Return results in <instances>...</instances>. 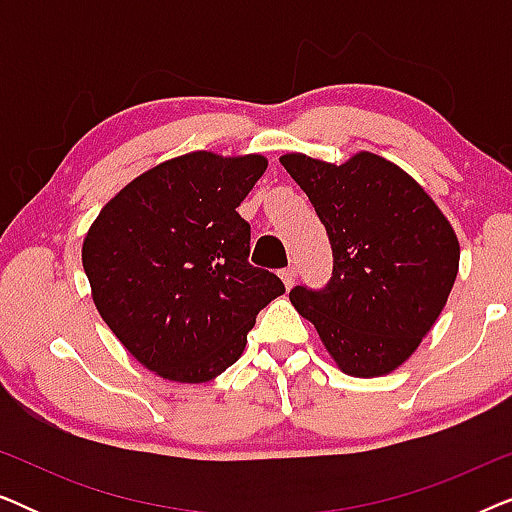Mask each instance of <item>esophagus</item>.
Masks as SVG:
<instances>
[{
  "mask_svg": "<svg viewBox=\"0 0 512 512\" xmlns=\"http://www.w3.org/2000/svg\"><path fill=\"white\" fill-rule=\"evenodd\" d=\"M279 277H282L286 289H291V286L296 284V268H284L282 272H279Z\"/></svg>",
  "mask_w": 512,
  "mask_h": 512,
  "instance_id": "esophagus-1",
  "label": "esophagus"
}]
</instances>
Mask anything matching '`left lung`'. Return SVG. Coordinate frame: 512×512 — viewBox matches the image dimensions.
Returning <instances> with one entry per match:
<instances>
[{
  "instance_id": "obj_1",
  "label": "left lung",
  "mask_w": 512,
  "mask_h": 512,
  "mask_svg": "<svg viewBox=\"0 0 512 512\" xmlns=\"http://www.w3.org/2000/svg\"><path fill=\"white\" fill-rule=\"evenodd\" d=\"M310 198L333 249L324 289L289 298L340 370L391 373L443 312L459 270L457 235L410 174L361 151L345 165L303 153L279 158Z\"/></svg>"
}]
</instances>
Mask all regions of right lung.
I'll return each instance as SVG.
<instances>
[{"label": "right lung", "instance_id": "1", "mask_svg": "<svg viewBox=\"0 0 512 512\" xmlns=\"http://www.w3.org/2000/svg\"><path fill=\"white\" fill-rule=\"evenodd\" d=\"M265 167L256 153L167 160L109 200L83 240L97 312L165 380L221 375L256 314L284 293L275 272L249 263L251 226L237 214Z\"/></svg>", "mask_w": 512, "mask_h": 512}]
</instances>
